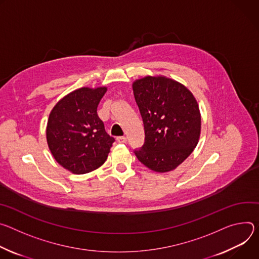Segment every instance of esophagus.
I'll return each instance as SVG.
<instances>
[{
	"mask_svg": "<svg viewBox=\"0 0 259 259\" xmlns=\"http://www.w3.org/2000/svg\"><path fill=\"white\" fill-rule=\"evenodd\" d=\"M116 140H117L118 143H120V144H124V143L127 142V140H126L125 137H117Z\"/></svg>",
	"mask_w": 259,
	"mask_h": 259,
	"instance_id": "1",
	"label": "esophagus"
}]
</instances>
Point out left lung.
Instances as JSON below:
<instances>
[{"label": "left lung", "instance_id": "obj_1", "mask_svg": "<svg viewBox=\"0 0 259 259\" xmlns=\"http://www.w3.org/2000/svg\"><path fill=\"white\" fill-rule=\"evenodd\" d=\"M136 103L144 123L145 143L137 158L157 173L181 164L196 147L200 112L191 92L164 76H146L133 83Z\"/></svg>", "mask_w": 259, "mask_h": 259}]
</instances>
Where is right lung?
I'll return each mask as SVG.
<instances>
[{"instance_id":"right-lung-1","label":"right lung","mask_w":259,"mask_h":259,"mask_svg":"<svg viewBox=\"0 0 259 259\" xmlns=\"http://www.w3.org/2000/svg\"><path fill=\"white\" fill-rule=\"evenodd\" d=\"M106 86L81 88L56 103L46 127L47 144L54 159L73 174L90 173L107 159L114 138L98 116Z\"/></svg>"}]
</instances>
